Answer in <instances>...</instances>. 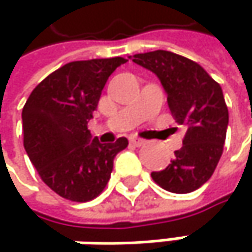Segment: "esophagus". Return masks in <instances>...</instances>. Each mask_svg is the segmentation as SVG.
<instances>
[{"instance_id":"34e87169","label":"esophagus","mask_w":252,"mask_h":252,"mask_svg":"<svg viewBox=\"0 0 252 252\" xmlns=\"http://www.w3.org/2000/svg\"><path fill=\"white\" fill-rule=\"evenodd\" d=\"M129 141H131L134 146H143V144H146V140H144V138H141V137H135V135H134V137H131V138H129Z\"/></svg>"}]
</instances>
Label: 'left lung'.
<instances>
[{
	"mask_svg": "<svg viewBox=\"0 0 252 252\" xmlns=\"http://www.w3.org/2000/svg\"><path fill=\"white\" fill-rule=\"evenodd\" d=\"M129 58L159 77L172 117L187 128L175 159L166 169L152 172V178L175 194L195 191L213 175L223 153L229 112L222 87L201 65L169 51Z\"/></svg>",
	"mask_w": 252,
	"mask_h": 252,
	"instance_id": "left-lung-1",
	"label": "left lung"
}]
</instances>
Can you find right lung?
<instances>
[{"label": "right lung", "mask_w": 252, "mask_h": 252, "mask_svg": "<svg viewBox=\"0 0 252 252\" xmlns=\"http://www.w3.org/2000/svg\"><path fill=\"white\" fill-rule=\"evenodd\" d=\"M126 58L73 61L51 73L30 93L22 112L23 144L42 181L58 195L84 203L106 187L114 158L128 146L90 141L89 121L109 76Z\"/></svg>", "instance_id": "add662e5"}]
</instances>
